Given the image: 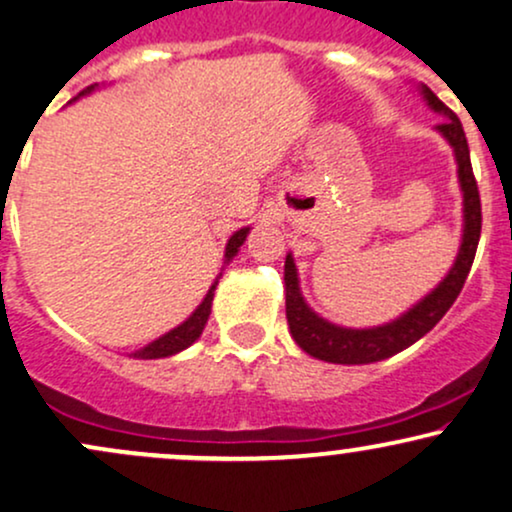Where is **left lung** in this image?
<instances>
[{"instance_id": "8db88e82", "label": "left lung", "mask_w": 512, "mask_h": 512, "mask_svg": "<svg viewBox=\"0 0 512 512\" xmlns=\"http://www.w3.org/2000/svg\"><path fill=\"white\" fill-rule=\"evenodd\" d=\"M417 92H420L422 100L427 102L432 112L443 116L436 131L453 147L455 164H458V183L460 190H463V238H460L458 255H455V262L448 269V274L436 283V288L408 307L403 315L381 326L350 329V326L329 322L305 303L303 291H300L298 267H295L291 252H288L286 264H283L288 329H291L295 343L317 360L334 362V365H369V362L386 360V357L410 348L424 334H429L436 322L451 310L458 293L463 291L467 274H470L479 233H482V205H479L477 181H474L472 174L470 147H467L463 123H460L458 116L427 85H417Z\"/></svg>"}]
</instances>
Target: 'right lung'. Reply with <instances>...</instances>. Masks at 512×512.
Instances as JSON below:
<instances>
[{
    "label": "right lung",
    "instance_id": "1",
    "mask_svg": "<svg viewBox=\"0 0 512 512\" xmlns=\"http://www.w3.org/2000/svg\"><path fill=\"white\" fill-rule=\"evenodd\" d=\"M97 88H100V85H90V88H85L78 97H73V102L80 100V97L90 95V92H95ZM248 233H250V226H243V229H238L229 238V243H226V250H224V264H229L233 257L238 255L240 245L245 243ZM221 269H224V267H221ZM219 279H221V274L217 276V279H214L212 286H209L207 295H205V298H202V303L195 307L193 315H190L186 322H181L178 326H174V329H171V331H166V334L155 338V341H152V343H147V346H143L140 350H135V353H131V357H138V360H159V357L176 355V353H181V350H186L188 346H193L197 338H200L202 329H205V324H207V319H209V312H212V300H214V291H217Z\"/></svg>",
    "mask_w": 512,
    "mask_h": 512
}]
</instances>
